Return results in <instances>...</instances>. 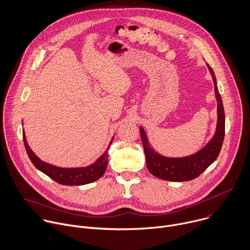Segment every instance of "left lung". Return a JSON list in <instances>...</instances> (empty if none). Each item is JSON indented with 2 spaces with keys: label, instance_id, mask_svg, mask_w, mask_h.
<instances>
[{
  "label": "left lung",
  "instance_id": "8db88e82",
  "mask_svg": "<svg viewBox=\"0 0 250 250\" xmlns=\"http://www.w3.org/2000/svg\"><path fill=\"white\" fill-rule=\"evenodd\" d=\"M217 99L218 120L213 138L193 155L182 158H168L161 155L152 146L144 128L140 127L141 139L146 155V167L153 175L167 181H188L205 171L218 158L225 138V111L221 94L217 85V79L213 69L209 66Z\"/></svg>",
  "mask_w": 250,
  "mask_h": 250
}]
</instances>
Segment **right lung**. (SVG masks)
Returning a JSON list of instances; mask_svg holds the SVG:
<instances>
[{
	"label": "right lung",
	"mask_w": 250,
	"mask_h": 250,
	"mask_svg": "<svg viewBox=\"0 0 250 250\" xmlns=\"http://www.w3.org/2000/svg\"><path fill=\"white\" fill-rule=\"evenodd\" d=\"M22 137H23V143H24L26 153L31 163L33 164V166L38 170H40L50 178H52L56 182L62 185H70V186L84 185V184L91 183L99 179L104 174L107 167V164H108V148L114 138L113 136L106 151L104 153V155H102L95 161V163L85 167L67 168V167H55L53 165H50L41 161L29 147L24 131L22 132Z\"/></svg>",
	"instance_id": "1"
}]
</instances>
